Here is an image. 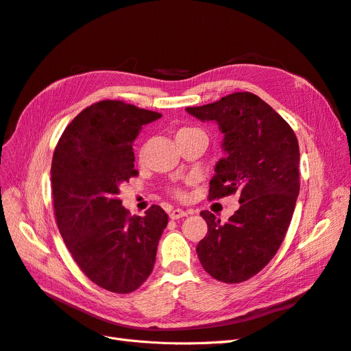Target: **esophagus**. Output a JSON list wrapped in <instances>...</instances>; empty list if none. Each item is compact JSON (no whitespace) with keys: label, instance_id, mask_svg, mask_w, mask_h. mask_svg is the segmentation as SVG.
I'll list each match as a JSON object with an SVG mask.
<instances>
[{"label":"esophagus","instance_id":"34e87169","mask_svg":"<svg viewBox=\"0 0 351 351\" xmlns=\"http://www.w3.org/2000/svg\"><path fill=\"white\" fill-rule=\"evenodd\" d=\"M189 214H193V210H183V209H173L169 212V218L171 219H178V218H183L187 217Z\"/></svg>","mask_w":351,"mask_h":351}]
</instances>
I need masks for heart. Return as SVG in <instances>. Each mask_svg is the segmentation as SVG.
Listing matches in <instances>:
<instances>
[{"mask_svg": "<svg viewBox=\"0 0 351 351\" xmlns=\"http://www.w3.org/2000/svg\"><path fill=\"white\" fill-rule=\"evenodd\" d=\"M195 132H200V130H199V129H195V127H182V129H180V130L177 132L176 137H177V136H183V134H189V133H195ZM178 196H182V193L178 192Z\"/></svg>", "mask_w": 351, "mask_h": 351, "instance_id": "1", "label": "heart"}]
</instances>
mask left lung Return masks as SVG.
<instances>
[{"label":"left lung","instance_id":"left-lung-1","mask_svg":"<svg viewBox=\"0 0 351 351\" xmlns=\"http://www.w3.org/2000/svg\"><path fill=\"white\" fill-rule=\"evenodd\" d=\"M186 111L217 123L224 134L226 156L215 165L209 199L240 195L227 222L200 212L208 232L196 247L199 261L218 281H246L267 267L289 230L300 190L299 142L289 123L250 92Z\"/></svg>","mask_w":351,"mask_h":351}]
</instances>
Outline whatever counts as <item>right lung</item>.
Listing matches in <instances>:
<instances>
[{"instance_id":"add662e5","label":"right lung","mask_w":351,"mask_h":351,"mask_svg":"<svg viewBox=\"0 0 351 351\" xmlns=\"http://www.w3.org/2000/svg\"><path fill=\"white\" fill-rule=\"evenodd\" d=\"M158 119L123 101H99L66 127L52 156L58 230L83 274L112 293H132L149 277L168 224L161 206L132 217L119 199L120 184L137 174L133 142Z\"/></svg>"}]
</instances>
